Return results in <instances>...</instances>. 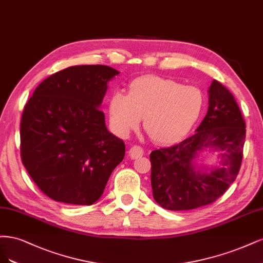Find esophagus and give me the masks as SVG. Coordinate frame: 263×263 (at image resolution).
<instances>
[{"label": "esophagus", "mask_w": 263, "mask_h": 263, "mask_svg": "<svg viewBox=\"0 0 263 263\" xmlns=\"http://www.w3.org/2000/svg\"><path fill=\"white\" fill-rule=\"evenodd\" d=\"M143 154H144V149H143V147H141L139 145H133L129 151V156L133 159H137V158L141 157Z\"/></svg>", "instance_id": "esophagus-1"}]
</instances>
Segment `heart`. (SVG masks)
I'll return each mask as SVG.
<instances>
[{
	"label": "heart",
	"instance_id": "obj_1",
	"mask_svg": "<svg viewBox=\"0 0 263 263\" xmlns=\"http://www.w3.org/2000/svg\"><path fill=\"white\" fill-rule=\"evenodd\" d=\"M204 106V96L194 86H184L159 76H142L129 85V94L116 91L109 100V117L122 137L138 129L144 118V130L152 141L168 144L187 134Z\"/></svg>",
	"mask_w": 263,
	"mask_h": 263
}]
</instances>
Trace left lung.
Segmentation results:
<instances>
[{"label":"left lung","instance_id":"left-lung-1","mask_svg":"<svg viewBox=\"0 0 263 263\" xmlns=\"http://www.w3.org/2000/svg\"><path fill=\"white\" fill-rule=\"evenodd\" d=\"M246 123L232 92L218 81L209 88V110L197 132L173 146L151 153V183L158 204L171 211L193 210L216 201L236 179L242 160ZM205 148L222 152L219 168L192 164Z\"/></svg>","mask_w":263,"mask_h":263}]
</instances>
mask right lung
<instances>
[{
    "label": "right lung",
    "mask_w": 263,
    "mask_h": 263,
    "mask_svg": "<svg viewBox=\"0 0 263 263\" xmlns=\"http://www.w3.org/2000/svg\"><path fill=\"white\" fill-rule=\"evenodd\" d=\"M118 74L100 64L66 67L42 81L25 106L22 162L50 199L92 204L122 162L124 143L107 130L98 108Z\"/></svg>",
    "instance_id": "add662e5"
}]
</instances>
